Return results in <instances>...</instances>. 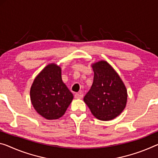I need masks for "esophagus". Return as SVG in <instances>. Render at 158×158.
Returning a JSON list of instances; mask_svg holds the SVG:
<instances>
[{"mask_svg": "<svg viewBox=\"0 0 158 158\" xmlns=\"http://www.w3.org/2000/svg\"><path fill=\"white\" fill-rule=\"evenodd\" d=\"M82 97H83V94H82L81 93H78L75 94V98L76 99H82Z\"/></svg>", "mask_w": 158, "mask_h": 158, "instance_id": "obj_1", "label": "esophagus"}]
</instances>
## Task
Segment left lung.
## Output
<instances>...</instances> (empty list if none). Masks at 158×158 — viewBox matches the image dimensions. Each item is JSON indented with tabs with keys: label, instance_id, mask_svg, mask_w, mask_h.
<instances>
[{
	"label": "left lung",
	"instance_id": "left-lung-1",
	"mask_svg": "<svg viewBox=\"0 0 158 158\" xmlns=\"http://www.w3.org/2000/svg\"><path fill=\"white\" fill-rule=\"evenodd\" d=\"M94 80L83 100L94 117L110 121L121 114L127 102V89L120 76L106 60L92 64Z\"/></svg>",
	"mask_w": 158,
	"mask_h": 158
}]
</instances>
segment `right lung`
Masks as SVG:
<instances>
[{
  "mask_svg": "<svg viewBox=\"0 0 158 158\" xmlns=\"http://www.w3.org/2000/svg\"><path fill=\"white\" fill-rule=\"evenodd\" d=\"M73 99V94L62 81L61 69L49 64L34 80L30 88L33 107L48 120L58 119L64 114Z\"/></svg>",
  "mask_w": 158,
  "mask_h": 158,
  "instance_id": "1",
  "label": "right lung"
}]
</instances>
